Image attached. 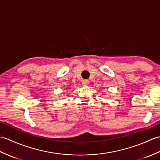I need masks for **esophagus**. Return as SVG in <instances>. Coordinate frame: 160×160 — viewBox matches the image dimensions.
<instances>
[{
	"mask_svg": "<svg viewBox=\"0 0 160 160\" xmlns=\"http://www.w3.org/2000/svg\"><path fill=\"white\" fill-rule=\"evenodd\" d=\"M82 84L83 86H87L88 84H89V80H82Z\"/></svg>",
	"mask_w": 160,
	"mask_h": 160,
	"instance_id": "esophagus-1",
	"label": "esophagus"
}]
</instances>
